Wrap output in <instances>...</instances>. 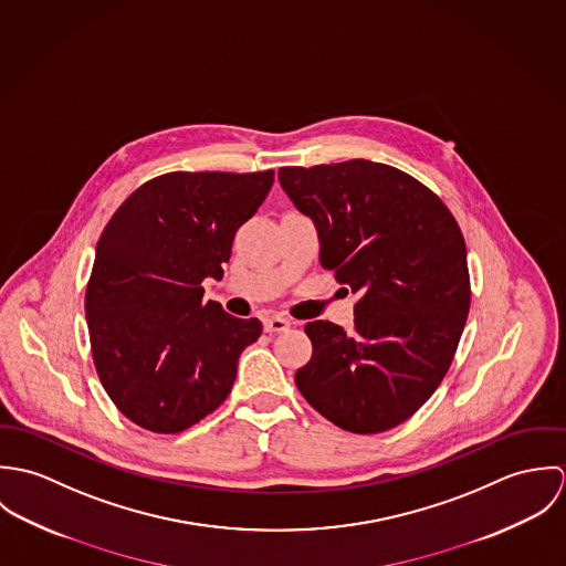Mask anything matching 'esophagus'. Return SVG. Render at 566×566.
Masks as SVG:
<instances>
[{
	"instance_id": "34e87169",
	"label": "esophagus",
	"mask_w": 566,
	"mask_h": 566,
	"mask_svg": "<svg viewBox=\"0 0 566 566\" xmlns=\"http://www.w3.org/2000/svg\"><path fill=\"white\" fill-rule=\"evenodd\" d=\"M263 328H265V333H283L290 328V321L281 318V316H268V318H263Z\"/></svg>"
}]
</instances>
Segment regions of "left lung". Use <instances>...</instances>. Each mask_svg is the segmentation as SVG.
Returning <instances> with one entry per match:
<instances>
[{
	"mask_svg": "<svg viewBox=\"0 0 566 566\" xmlns=\"http://www.w3.org/2000/svg\"><path fill=\"white\" fill-rule=\"evenodd\" d=\"M279 180L316 222L321 265L359 294L350 333L305 324L314 353L296 386L346 431H388L436 392L458 350L471 307L462 231L429 187L392 165L281 167Z\"/></svg>",
	"mask_w": 566,
	"mask_h": 566,
	"instance_id": "obj_1",
	"label": "left lung"
}]
</instances>
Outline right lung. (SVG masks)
Listing matches in <instances>:
<instances>
[{
  "label": "right lung",
  "instance_id": "obj_1",
  "mask_svg": "<svg viewBox=\"0 0 566 566\" xmlns=\"http://www.w3.org/2000/svg\"><path fill=\"white\" fill-rule=\"evenodd\" d=\"M274 169L169 171L133 191L95 248L84 294L97 377L135 424L180 433L229 397L256 318L205 303L238 229L265 200Z\"/></svg>",
  "mask_w": 566,
  "mask_h": 566
}]
</instances>
